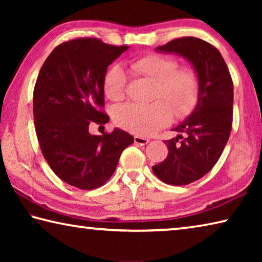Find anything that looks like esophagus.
Here are the masks:
<instances>
[{
  "mask_svg": "<svg viewBox=\"0 0 262 262\" xmlns=\"http://www.w3.org/2000/svg\"><path fill=\"white\" fill-rule=\"evenodd\" d=\"M134 142L139 145H145L149 143V140L145 139V137H141V136H135L134 137Z\"/></svg>",
  "mask_w": 262,
  "mask_h": 262,
  "instance_id": "1",
  "label": "esophagus"
}]
</instances>
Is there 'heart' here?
I'll list each match as a JSON object with an SVG mask.
<instances>
[{"label": "heart", "mask_w": 262, "mask_h": 262, "mask_svg": "<svg viewBox=\"0 0 262 262\" xmlns=\"http://www.w3.org/2000/svg\"><path fill=\"white\" fill-rule=\"evenodd\" d=\"M130 72L154 82L148 105L126 104L114 111L113 121L119 128L139 136H150L162 129L173 117L184 118L194 108L199 98L200 82L189 67H179L170 55L145 54L128 62ZM127 76L120 67H112L104 77V94L111 101L125 99Z\"/></svg>", "instance_id": "1"}]
</instances>
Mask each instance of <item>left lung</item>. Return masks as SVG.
<instances>
[{
  "label": "left lung",
  "mask_w": 262,
  "mask_h": 262,
  "mask_svg": "<svg viewBox=\"0 0 262 262\" xmlns=\"http://www.w3.org/2000/svg\"><path fill=\"white\" fill-rule=\"evenodd\" d=\"M158 52L187 59L196 70L200 91L193 113L173 130L184 133L165 141L168 154L152 166L168 185H188L207 174L219 161L232 127L233 82L223 56L215 46L194 37L177 38Z\"/></svg>",
  "instance_id": "1"
}]
</instances>
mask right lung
<instances>
[{
	"label": "right lung",
	"instance_id": "add662e5",
	"mask_svg": "<svg viewBox=\"0 0 262 262\" xmlns=\"http://www.w3.org/2000/svg\"><path fill=\"white\" fill-rule=\"evenodd\" d=\"M128 46L77 38L56 46L39 72L33 91L35 133L54 173L79 189L98 188L114 173L134 137L121 129L91 135V125L108 122L104 77Z\"/></svg>",
	"mask_w": 262,
	"mask_h": 262
}]
</instances>
